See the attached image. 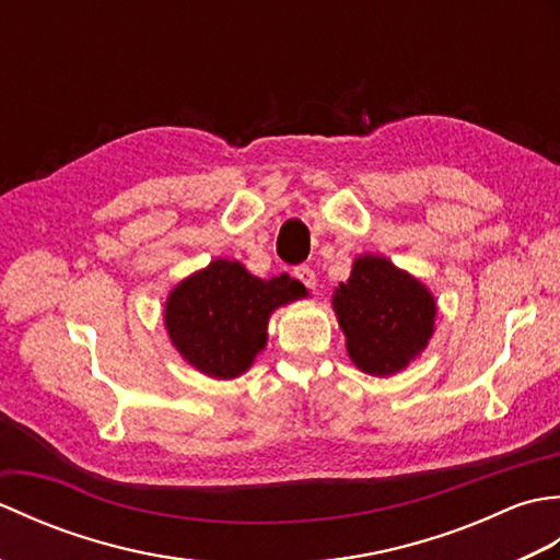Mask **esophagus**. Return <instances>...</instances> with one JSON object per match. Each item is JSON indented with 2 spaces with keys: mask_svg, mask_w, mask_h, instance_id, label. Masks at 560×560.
<instances>
[{
  "mask_svg": "<svg viewBox=\"0 0 560 560\" xmlns=\"http://www.w3.org/2000/svg\"><path fill=\"white\" fill-rule=\"evenodd\" d=\"M293 277L299 279L305 289H315L317 287V277H315V271L311 267H305V265L295 267L293 269Z\"/></svg>",
  "mask_w": 560,
  "mask_h": 560,
  "instance_id": "obj_1",
  "label": "esophagus"
}]
</instances>
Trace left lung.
<instances>
[{
	"label": "left lung",
	"instance_id": "8db88e82",
	"mask_svg": "<svg viewBox=\"0 0 560 560\" xmlns=\"http://www.w3.org/2000/svg\"><path fill=\"white\" fill-rule=\"evenodd\" d=\"M347 353L359 371L389 377L425 351L438 305L423 281L383 255H359L351 277L331 293Z\"/></svg>",
	"mask_w": 560,
	"mask_h": 560
}]
</instances>
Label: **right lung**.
I'll list each match as a JSON object with an SVG mask.
<instances>
[{
    "instance_id": "obj_1",
    "label": "right lung",
    "mask_w": 560,
    "mask_h": 560,
    "mask_svg": "<svg viewBox=\"0 0 560 560\" xmlns=\"http://www.w3.org/2000/svg\"><path fill=\"white\" fill-rule=\"evenodd\" d=\"M305 295L307 289L289 273L259 279L237 259L217 257L175 283L163 325L187 365L213 380H233L265 351L271 313Z\"/></svg>"
}]
</instances>
